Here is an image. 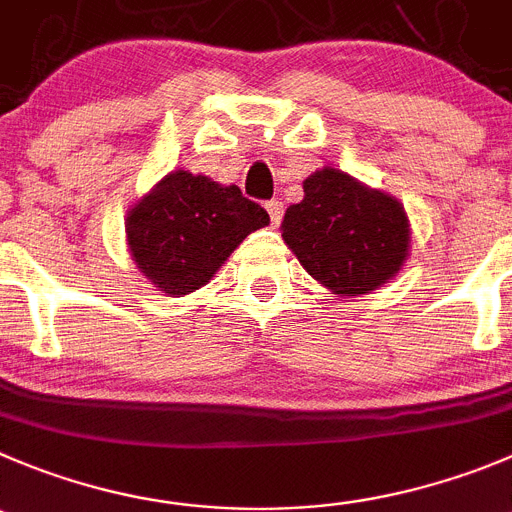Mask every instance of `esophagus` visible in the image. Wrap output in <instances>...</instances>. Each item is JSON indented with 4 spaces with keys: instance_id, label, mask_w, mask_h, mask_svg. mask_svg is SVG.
Returning a JSON list of instances; mask_svg holds the SVG:
<instances>
[{
    "instance_id": "1",
    "label": "esophagus",
    "mask_w": 512,
    "mask_h": 512,
    "mask_svg": "<svg viewBox=\"0 0 512 512\" xmlns=\"http://www.w3.org/2000/svg\"><path fill=\"white\" fill-rule=\"evenodd\" d=\"M265 209L267 214H270L272 227H278L280 219H283V202H280V199H270V202H265Z\"/></svg>"
}]
</instances>
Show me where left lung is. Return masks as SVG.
<instances>
[{"label":"left lung","mask_w":512,"mask_h":512,"mask_svg":"<svg viewBox=\"0 0 512 512\" xmlns=\"http://www.w3.org/2000/svg\"><path fill=\"white\" fill-rule=\"evenodd\" d=\"M288 207L283 240L300 265L338 295H364L394 278L409 252V219L396 199L336 169L303 181Z\"/></svg>","instance_id":"8db88e82"}]
</instances>
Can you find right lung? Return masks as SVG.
<instances>
[{
	"mask_svg": "<svg viewBox=\"0 0 512 512\" xmlns=\"http://www.w3.org/2000/svg\"><path fill=\"white\" fill-rule=\"evenodd\" d=\"M270 224L265 209L240 186L174 171L131 209L128 247L138 270L169 295H186L212 280L247 234Z\"/></svg>",
	"mask_w": 512,
	"mask_h": 512,
	"instance_id": "1",
	"label": "right lung"
}]
</instances>
